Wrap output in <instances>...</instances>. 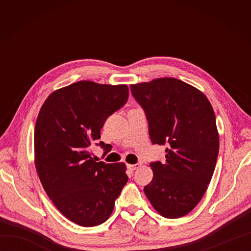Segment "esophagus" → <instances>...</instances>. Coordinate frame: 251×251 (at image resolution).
Here are the masks:
<instances>
[{
	"label": "esophagus",
	"mask_w": 251,
	"mask_h": 251,
	"mask_svg": "<svg viewBox=\"0 0 251 251\" xmlns=\"http://www.w3.org/2000/svg\"><path fill=\"white\" fill-rule=\"evenodd\" d=\"M139 167H140V164H129V165H127V168H128L130 172H134V170L138 169Z\"/></svg>",
	"instance_id": "1"
}]
</instances>
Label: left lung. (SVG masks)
Wrapping results in <instances>:
<instances>
[{
    "instance_id": "left-lung-1",
    "label": "left lung",
    "mask_w": 251,
    "mask_h": 251,
    "mask_svg": "<svg viewBox=\"0 0 251 251\" xmlns=\"http://www.w3.org/2000/svg\"><path fill=\"white\" fill-rule=\"evenodd\" d=\"M145 110L153 145L166 146V161L153 162L145 193L159 215L177 219L194 209L209 184L219 153L214 109L201 90L163 77L130 85Z\"/></svg>"
}]
</instances>
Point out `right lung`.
<instances>
[{"label": "right lung", "instance_id": "right-lung-1", "mask_svg": "<svg viewBox=\"0 0 251 251\" xmlns=\"http://www.w3.org/2000/svg\"><path fill=\"white\" fill-rule=\"evenodd\" d=\"M128 95L127 85L79 81L50 94L37 116L34 161L41 183L57 209L81 226L108 220L128 181L124 163L96 162L90 149ZM97 146L109 151L102 141Z\"/></svg>", "mask_w": 251, "mask_h": 251}]
</instances>
